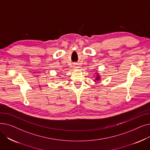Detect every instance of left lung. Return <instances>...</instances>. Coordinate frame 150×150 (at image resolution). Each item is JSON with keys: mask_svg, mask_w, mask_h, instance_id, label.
I'll list each match as a JSON object with an SVG mask.
<instances>
[{"mask_svg": "<svg viewBox=\"0 0 150 150\" xmlns=\"http://www.w3.org/2000/svg\"><path fill=\"white\" fill-rule=\"evenodd\" d=\"M97 77V80L99 79V76H96Z\"/></svg>", "mask_w": 150, "mask_h": 150, "instance_id": "obj_1", "label": "left lung"}]
</instances>
